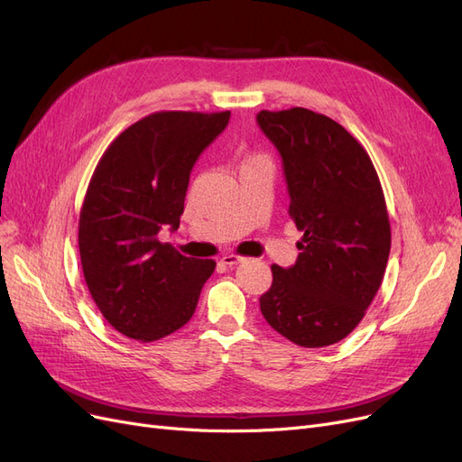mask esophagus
<instances>
[{
	"mask_svg": "<svg viewBox=\"0 0 462 462\" xmlns=\"http://www.w3.org/2000/svg\"><path fill=\"white\" fill-rule=\"evenodd\" d=\"M246 258L245 256H239V254H226L221 258V263H226V265H236V263H241V262H245Z\"/></svg>",
	"mask_w": 462,
	"mask_h": 462,
	"instance_id": "34e87169",
	"label": "esophagus"
}]
</instances>
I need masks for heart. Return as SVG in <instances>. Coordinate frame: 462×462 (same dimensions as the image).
I'll list each match as a JSON object with an SVG mask.
<instances>
[{
  "instance_id": "obj_1",
  "label": "heart",
  "mask_w": 462,
  "mask_h": 462,
  "mask_svg": "<svg viewBox=\"0 0 462 462\" xmlns=\"http://www.w3.org/2000/svg\"><path fill=\"white\" fill-rule=\"evenodd\" d=\"M256 160H265V158H263V156H250L245 163H248V162H256Z\"/></svg>"
}]
</instances>
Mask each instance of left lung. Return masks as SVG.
<instances>
[{
  "mask_svg": "<svg viewBox=\"0 0 462 462\" xmlns=\"http://www.w3.org/2000/svg\"><path fill=\"white\" fill-rule=\"evenodd\" d=\"M258 125L283 158L289 216L302 239L291 268L272 265L265 321L300 346L345 339L383 282L391 227L375 167L337 121L304 107L262 109Z\"/></svg>",
  "mask_w": 462,
  "mask_h": 462,
  "instance_id": "obj_1",
  "label": "left lung"
}]
</instances>
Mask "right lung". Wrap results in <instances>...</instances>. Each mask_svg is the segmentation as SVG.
I'll return each mask as SVG.
<instances>
[{
  "mask_svg": "<svg viewBox=\"0 0 462 462\" xmlns=\"http://www.w3.org/2000/svg\"><path fill=\"white\" fill-rule=\"evenodd\" d=\"M231 111H156L107 146L79 217L82 273L111 328L150 343L197 310L214 260L189 258L160 231L179 227L190 170L227 127Z\"/></svg>",
  "mask_w": 462,
  "mask_h": 462,
  "instance_id": "obj_1",
  "label": "right lung"
}]
</instances>
